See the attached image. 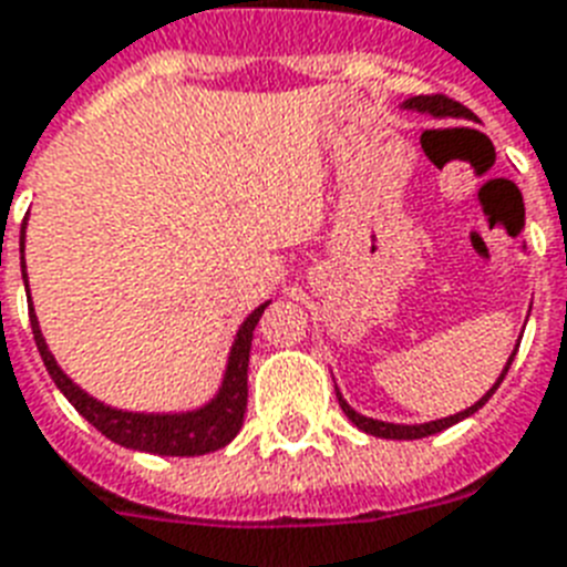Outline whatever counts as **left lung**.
<instances>
[{
    "label": "left lung",
    "instance_id": "8db88e82",
    "mask_svg": "<svg viewBox=\"0 0 567 567\" xmlns=\"http://www.w3.org/2000/svg\"><path fill=\"white\" fill-rule=\"evenodd\" d=\"M404 107L408 110H419V113H427V116H436V118H468V122H477V116L472 113L468 107H463L460 101L449 99V95H413V99L404 101ZM515 352L509 355L507 367H504V372H501V379L495 381V388L489 390V393L483 395L481 402H475L472 408H466V411L454 413V416H445V419H436V422H425V425H393V422H381V419H370V416H361L358 411H352L347 402H343V395L338 393V402L340 408H343V413H347L349 419H352V425H358L361 431H367V434L372 436H384V440H422V436H431V434H440V431H445V427H451L454 422H460V419L472 416L475 411H481L483 404L489 402L492 393L498 390V384L504 381V375H507L509 363H513Z\"/></svg>",
    "mask_w": 567,
    "mask_h": 567
}]
</instances>
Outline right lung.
<instances>
[{"label":"right lung","instance_id":"obj_1","mask_svg":"<svg viewBox=\"0 0 567 567\" xmlns=\"http://www.w3.org/2000/svg\"><path fill=\"white\" fill-rule=\"evenodd\" d=\"M22 233H25V224H22ZM22 279H25V270H22ZM265 308H268V302L256 308L244 320L241 329H238L233 352H229L227 375H224V384H220L218 395L209 404H204L200 411L188 413H127L116 411V408H107L99 399L86 395L78 384H72L66 372L60 370L54 355L45 347L40 326H37L34 308H31L29 315L31 331H34L37 349H40L45 370H49V375H52L54 384L60 388V393L75 404V411L90 425L99 427L107 440L124 445V449L165 454V457H197V454H209V451L224 449L241 431L244 411H247V363H250L252 329L259 323Z\"/></svg>","mask_w":567,"mask_h":567}]
</instances>
